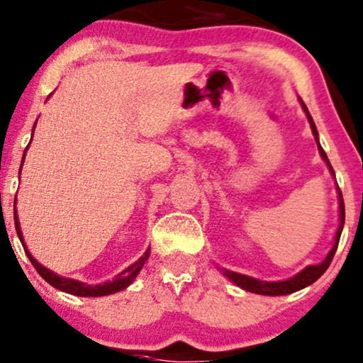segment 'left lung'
Here are the masks:
<instances>
[{"label":"left lung","mask_w":363,"mask_h":363,"mask_svg":"<svg viewBox=\"0 0 363 363\" xmlns=\"http://www.w3.org/2000/svg\"><path fill=\"white\" fill-rule=\"evenodd\" d=\"M301 104H302V108H304L306 115H308V121L311 123V129H313L314 138H316V140H318V130H316V125H314V122H313V117H311V113L308 112V106L304 105V101L301 100ZM318 147H319V152H321L323 160L326 161V164H328V168H330V172L335 174L333 166H331L330 160H328L326 152L323 151L321 146H319V140H318ZM338 194H340V225H338V231H336L335 246H333V248H331L330 253H328V257L325 258V262L319 263V265H311L308 268H304V270H302L301 274H297L296 277H292L291 280H285V282H262V280L251 279V277L236 274V272H231V270H224V275L228 277V279L231 280V282H234L236 285H240L241 289H245V291L253 292V294H262V296H285V294L297 292V291H301V289L308 287V285H311L313 282H316L319 277H321L328 270V267H330L331 259H333L335 253H336V248H338L340 236H342V229H343V224H345V203H343L342 191L338 190Z\"/></svg>","instance_id":"obj_1"}]
</instances>
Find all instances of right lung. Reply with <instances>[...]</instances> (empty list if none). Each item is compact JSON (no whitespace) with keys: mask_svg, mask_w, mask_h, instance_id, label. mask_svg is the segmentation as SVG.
Returning <instances> with one entry per match:
<instances>
[{"mask_svg":"<svg viewBox=\"0 0 363 363\" xmlns=\"http://www.w3.org/2000/svg\"><path fill=\"white\" fill-rule=\"evenodd\" d=\"M37 123V122H35ZM33 135V134H32ZM25 157V155H23ZM21 163H23V160H21ZM15 203H16V197H15ZM15 228H16V234H18L21 245H23V238H21V231H20V224H18V217H16V211H15ZM25 246V245H23ZM25 253H27V257L30 262H32V265L35 270L38 272V275L42 277V279L45 280L47 284H50L52 287L59 289V291L62 292H67V294H72V296H79V297H100V296H108V294H115L118 291H122V289L129 287V285L134 282V279L138 277V274L140 272V268H143L144 263H146V259L149 258V255H151V250H147L146 253L140 257L138 262L134 263V265H130L127 268L125 272H122V274H118L115 277L113 282H106L104 285H86V284H81L78 280H72V279H64V277H59L55 275L54 272L47 270L45 267H42L40 263L37 262L35 258L32 257V255L28 253V250L25 248Z\"/></svg>","mask_w":363,"mask_h":363,"instance_id":"1","label":"right lung"}]
</instances>
